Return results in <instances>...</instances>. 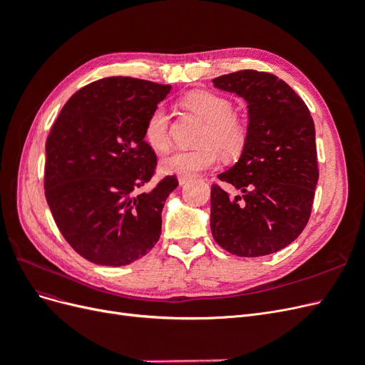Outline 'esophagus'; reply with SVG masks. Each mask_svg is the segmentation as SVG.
I'll return each mask as SVG.
<instances>
[{
	"label": "esophagus",
	"instance_id": "obj_1",
	"mask_svg": "<svg viewBox=\"0 0 365 365\" xmlns=\"http://www.w3.org/2000/svg\"><path fill=\"white\" fill-rule=\"evenodd\" d=\"M178 181H180V185H184V184H187V181H189V178H184V176H181Z\"/></svg>",
	"mask_w": 365,
	"mask_h": 365
}]
</instances>
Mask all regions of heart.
Here are the masks:
<instances>
[{"label":"heart","instance_id":"heart-1","mask_svg":"<svg viewBox=\"0 0 365 365\" xmlns=\"http://www.w3.org/2000/svg\"><path fill=\"white\" fill-rule=\"evenodd\" d=\"M182 103L207 125L200 138V149L175 150L161 160V169L165 173L192 178L204 170L213 169L219 161V152L231 158L244 150L248 128L233 114V105L230 101L208 91H193L182 98ZM143 135L155 150L161 152L169 148V115L163 105L150 111Z\"/></svg>","mask_w":365,"mask_h":365}]
</instances>
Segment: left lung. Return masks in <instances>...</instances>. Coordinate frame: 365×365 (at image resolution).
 I'll return each mask as SVG.
<instances>
[{
  "label": "left lung",
  "mask_w": 365,
  "mask_h": 365,
  "mask_svg": "<svg viewBox=\"0 0 365 365\" xmlns=\"http://www.w3.org/2000/svg\"><path fill=\"white\" fill-rule=\"evenodd\" d=\"M248 103V140L239 161L212 185L210 227L216 244L240 257L288 247L311 217L318 161L311 113L277 76L242 70L213 79Z\"/></svg>",
  "instance_id": "8db88e82"
}]
</instances>
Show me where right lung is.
<instances>
[{"instance_id":"add662e5","label":"right lung","mask_w":365,"mask_h":365,"mask_svg":"<svg viewBox=\"0 0 365 365\" xmlns=\"http://www.w3.org/2000/svg\"><path fill=\"white\" fill-rule=\"evenodd\" d=\"M170 88L121 76L96 81L70 97L47 137L43 189L54 222L96 264H129L160 239L178 180L169 175L140 192L157 169L143 130Z\"/></svg>"}]
</instances>
